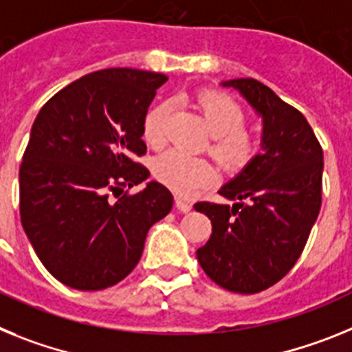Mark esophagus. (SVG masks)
I'll return each instance as SVG.
<instances>
[{
    "instance_id": "esophagus-1",
    "label": "esophagus",
    "mask_w": 352,
    "mask_h": 352,
    "mask_svg": "<svg viewBox=\"0 0 352 352\" xmlns=\"http://www.w3.org/2000/svg\"><path fill=\"white\" fill-rule=\"evenodd\" d=\"M175 207L180 210V212H189L193 206H191V201H188L186 198L175 197Z\"/></svg>"
}]
</instances>
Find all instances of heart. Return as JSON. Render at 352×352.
Here are the masks:
<instances>
[{"mask_svg":"<svg viewBox=\"0 0 352 352\" xmlns=\"http://www.w3.org/2000/svg\"><path fill=\"white\" fill-rule=\"evenodd\" d=\"M197 106L207 129L212 134L210 152L214 157L230 170L246 166L261 148V140L253 131L244 127L246 117L243 108L232 97L210 90L201 91ZM170 111L172 106L164 100L155 104L143 120V140L154 148L163 145L166 140ZM152 172L161 184L182 197L210 184L218 175L216 168L207 159L188 155L175 148L157 155L152 164Z\"/></svg>","mask_w":352,"mask_h":352,"instance_id":"1","label":"heart"}]
</instances>
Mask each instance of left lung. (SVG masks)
<instances>
[{
  "instance_id": "obj_1",
  "label": "left lung",
  "mask_w": 352,
  "mask_h": 352,
  "mask_svg": "<svg viewBox=\"0 0 352 352\" xmlns=\"http://www.w3.org/2000/svg\"><path fill=\"white\" fill-rule=\"evenodd\" d=\"M221 85L262 118V152L219 189L234 206L195 204L212 223L197 258L219 287L255 294L280 282L303 252L322 200V148L307 118L261 81Z\"/></svg>"
}]
</instances>
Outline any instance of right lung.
<instances>
[{"label":"right lung","instance_id":"obj_1","mask_svg":"<svg viewBox=\"0 0 352 352\" xmlns=\"http://www.w3.org/2000/svg\"><path fill=\"white\" fill-rule=\"evenodd\" d=\"M166 79L125 67L97 70L36 115L19 168L21 223L63 285L102 290L122 282L142 258L148 228L172 210V193L155 180L123 192L151 175L134 157L146 152L143 120Z\"/></svg>","mask_w":352,"mask_h":352}]
</instances>
